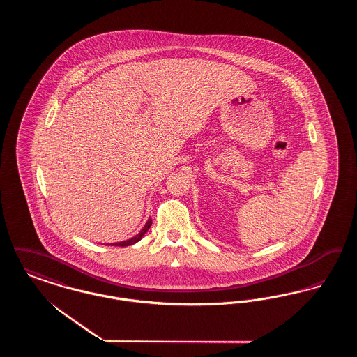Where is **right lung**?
I'll return each instance as SVG.
<instances>
[{"label": "right lung", "instance_id": "obj_1", "mask_svg": "<svg viewBox=\"0 0 357 357\" xmlns=\"http://www.w3.org/2000/svg\"><path fill=\"white\" fill-rule=\"evenodd\" d=\"M151 225H153V220L150 218L149 221H147V223L144 225V227L140 230V233L139 234H136L135 237L131 238V239H127V241H123V242H118V243H111L112 246H130V245H134V243H136L137 241H140L142 239V237L149 231V229L151 227Z\"/></svg>", "mask_w": 357, "mask_h": 357}]
</instances>
